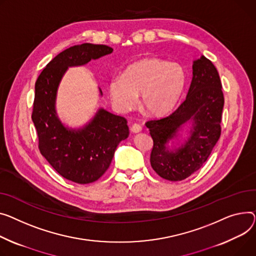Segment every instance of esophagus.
Wrapping results in <instances>:
<instances>
[{"mask_svg":"<svg viewBox=\"0 0 256 256\" xmlns=\"http://www.w3.org/2000/svg\"><path fill=\"white\" fill-rule=\"evenodd\" d=\"M130 130L134 132V134H137V132H140L142 130V126L138 124H134L132 126H130Z\"/></svg>","mask_w":256,"mask_h":256,"instance_id":"esophagus-1","label":"esophagus"}]
</instances>
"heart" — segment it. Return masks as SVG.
<instances>
[{"label":"heart","instance_id":"b5f03b06","mask_svg":"<svg viewBox=\"0 0 256 256\" xmlns=\"http://www.w3.org/2000/svg\"><path fill=\"white\" fill-rule=\"evenodd\" d=\"M185 84L186 72L179 62L145 58L132 64L122 77L111 78L108 90L119 111L134 109L141 94V105L146 112L162 115L176 106Z\"/></svg>","mask_w":256,"mask_h":256}]
</instances>
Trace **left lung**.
I'll list each match as a JSON object with an SVG mask.
<instances>
[{
  "label": "left lung",
  "mask_w": 256,
  "mask_h": 256,
  "mask_svg": "<svg viewBox=\"0 0 256 256\" xmlns=\"http://www.w3.org/2000/svg\"><path fill=\"white\" fill-rule=\"evenodd\" d=\"M219 74L215 66L202 56L192 64V80L185 100L172 113L147 122L153 140L150 164L158 175L170 181H181L206 162L220 138L221 115L224 105ZM186 123L190 136L182 144L170 148Z\"/></svg>",
  "instance_id": "left-lung-1"
}]
</instances>
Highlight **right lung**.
<instances>
[{"instance_id":"1","label":"right lung","mask_w":256,"mask_h":256,"mask_svg":"<svg viewBox=\"0 0 256 256\" xmlns=\"http://www.w3.org/2000/svg\"><path fill=\"white\" fill-rule=\"evenodd\" d=\"M112 51L107 45L72 46L47 64L35 84L32 120L37 130L41 154L60 176L79 184L94 182L104 175L116 147L128 137V122L100 108L83 128H68L56 113L58 88L70 66H84Z\"/></svg>"}]
</instances>
